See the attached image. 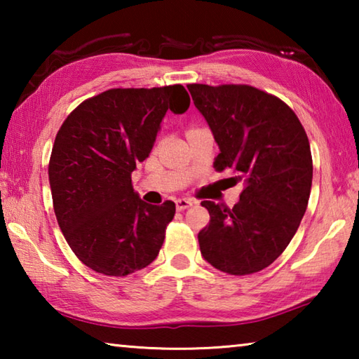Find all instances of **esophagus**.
<instances>
[{
  "mask_svg": "<svg viewBox=\"0 0 359 359\" xmlns=\"http://www.w3.org/2000/svg\"><path fill=\"white\" fill-rule=\"evenodd\" d=\"M191 205H193L191 199L182 198V199H177V201H175V209H177V210H185L188 208H191Z\"/></svg>",
  "mask_w": 359,
  "mask_h": 359,
  "instance_id": "obj_1",
  "label": "esophagus"
}]
</instances>
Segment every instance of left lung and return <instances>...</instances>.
Instances as JSON below:
<instances>
[{"instance_id":"8db88e82","label":"left lung","mask_w":359,"mask_h":359,"mask_svg":"<svg viewBox=\"0 0 359 359\" xmlns=\"http://www.w3.org/2000/svg\"><path fill=\"white\" fill-rule=\"evenodd\" d=\"M220 147L214 166L245 188L233 209L203 201L210 222L201 255L215 269L248 276L274 263L296 234L312 187V154L299 118L277 96L250 85H187Z\"/></svg>"}]
</instances>
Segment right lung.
<instances>
[{
	"label": "right lung",
	"instance_id": "add662e5",
	"mask_svg": "<svg viewBox=\"0 0 359 359\" xmlns=\"http://www.w3.org/2000/svg\"><path fill=\"white\" fill-rule=\"evenodd\" d=\"M188 107L182 85L111 88L63 121L48 161L53 210L71 250L90 269L125 277L158 257L175 204L144 203L131 172L149 156L166 112Z\"/></svg>",
	"mask_w": 359,
	"mask_h": 359
}]
</instances>
